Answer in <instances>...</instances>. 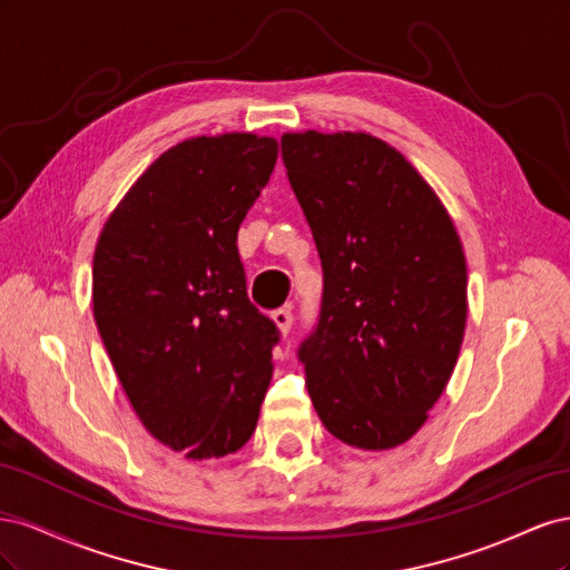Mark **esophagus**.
<instances>
[{"label":"esophagus","mask_w":570,"mask_h":570,"mask_svg":"<svg viewBox=\"0 0 570 570\" xmlns=\"http://www.w3.org/2000/svg\"><path fill=\"white\" fill-rule=\"evenodd\" d=\"M273 323L278 325V331L283 333V335H287L289 333V327H292V308L289 306H283V308H278V312H273Z\"/></svg>","instance_id":"obj_1"}]
</instances>
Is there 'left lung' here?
<instances>
[{
    "instance_id": "1",
    "label": "left lung",
    "mask_w": 570,
    "mask_h": 570,
    "mask_svg": "<svg viewBox=\"0 0 570 570\" xmlns=\"http://www.w3.org/2000/svg\"><path fill=\"white\" fill-rule=\"evenodd\" d=\"M283 161L323 264L299 358L327 433L383 452L419 433L454 373L469 273L450 212L368 132H285Z\"/></svg>"
}]
</instances>
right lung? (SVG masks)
Here are the masks:
<instances>
[{
  "instance_id": "right-lung-1",
  "label": "right lung",
  "mask_w": 570,
  "mask_h": 570,
  "mask_svg": "<svg viewBox=\"0 0 570 570\" xmlns=\"http://www.w3.org/2000/svg\"><path fill=\"white\" fill-rule=\"evenodd\" d=\"M275 159V137H189L132 183L97 239L101 342L137 419L185 459L243 450L271 383L278 327L247 297L237 230Z\"/></svg>"
}]
</instances>
